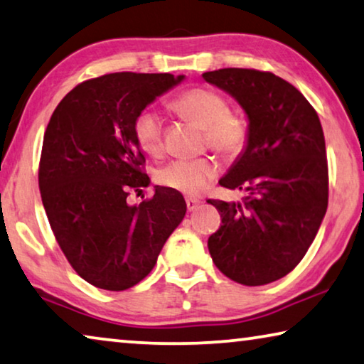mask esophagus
<instances>
[{"mask_svg": "<svg viewBox=\"0 0 364 364\" xmlns=\"http://www.w3.org/2000/svg\"><path fill=\"white\" fill-rule=\"evenodd\" d=\"M200 200L199 199H193V198H188L186 199V207H188V210L189 212H194V210H198L199 207H200Z\"/></svg>", "mask_w": 364, "mask_h": 364, "instance_id": "1", "label": "esophagus"}]
</instances>
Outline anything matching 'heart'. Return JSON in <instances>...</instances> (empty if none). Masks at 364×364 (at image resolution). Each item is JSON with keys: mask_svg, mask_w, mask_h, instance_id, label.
Returning a JSON list of instances; mask_svg holds the SVG:
<instances>
[{"mask_svg": "<svg viewBox=\"0 0 364 364\" xmlns=\"http://www.w3.org/2000/svg\"><path fill=\"white\" fill-rule=\"evenodd\" d=\"M171 108L180 117L204 128V142L212 151L225 157H236L245 151L250 139V124L243 114L228 109V103L220 92L196 85L181 92L171 102ZM134 137L146 154L157 157L164 152V126L154 108L142 109L136 117ZM217 171V164L209 157L180 159L159 168L155 180L178 193L198 196L213 181Z\"/></svg>", "mask_w": 364, "mask_h": 364, "instance_id": "b5f03b06", "label": "heart"}]
</instances>
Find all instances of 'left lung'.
Returning a JSON list of instances; mask_svg holds the SVG:
<instances>
[{"instance_id":"left-lung-1","label":"left lung","mask_w":364,"mask_h":364,"mask_svg":"<svg viewBox=\"0 0 364 364\" xmlns=\"http://www.w3.org/2000/svg\"><path fill=\"white\" fill-rule=\"evenodd\" d=\"M247 114L245 152L218 184L243 189L241 203L209 199L222 225L209 236L212 261L228 279L257 287L291 272L306 255L327 210L328 170L319 117L285 79L225 68L204 73Z\"/></svg>"}]
</instances>
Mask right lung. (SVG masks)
<instances>
[{
    "label": "right lung",
    "mask_w": 364,
    "mask_h": 364,
    "mask_svg": "<svg viewBox=\"0 0 364 364\" xmlns=\"http://www.w3.org/2000/svg\"><path fill=\"white\" fill-rule=\"evenodd\" d=\"M184 76L112 73L77 84L51 114L43 136L38 186L55 238L73 269L90 285L121 291L151 274L161 247L181 223L186 203L149 186L134 119Z\"/></svg>",
    "instance_id": "obj_1"
}]
</instances>
